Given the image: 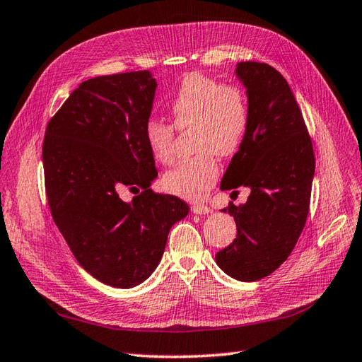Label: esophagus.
Here are the masks:
<instances>
[{
	"label": "esophagus",
	"mask_w": 362,
	"mask_h": 362,
	"mask_svg": "<svg viewBox=\"0 0 362 362\" xmlns=\"http://www.w3.org/2000/svg\"><path fill=\"white\" fill-rule=\"evenodd\" d=\"M211 211L209 206L206 204H192V212L194 214H200V216H203V214H208Z\"/></svg>",
	"instance_id": "34e87169"
}]
</instances>
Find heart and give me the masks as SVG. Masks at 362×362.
Here are the masks:
<instances>
[{
	"mask_svg": "<svg viewBox=\"0 0 362 362\" xmlns=\"http://www.w3.org/2000/svg\"><path fill=\"white\" fill-rule=\"evenodd\" d=\"M172 123L151 119L144 128V139L151 156L160 164L173 160L175 128H192L197 156L178 162L162 178V186L186 200H202L217 181L220 168L216 154L230 158L239 151L250 128L247 93L235 84L220 83L194 73L182 79L168 105Z\"/></svg>",
	"mask_w": 362,
	"mask_h": 362,
	"instance_id": "heart-1",
	"label": "heart"
}]
</instances>
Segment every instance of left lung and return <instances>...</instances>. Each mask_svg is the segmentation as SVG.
<instances>
[{
	"instance_id": "8db88e82",
	"label": "left lung",
	"mask_w": 362,
	"mask_h": 362,
	"mask_svg": "<svg viewBox=\"0 0 362 362\" xmlns=\"http://www.w3.org/2000/svg\"><path fill=\"white\" fill-rule=\"evenodd\" d=\"M247 87L250 128L220 189L248 187L247 203L233 202L238 235L216 255L225 274L256 281L281 265L303 231L311 202L315 158L311 136L284 76L264 62L235 69Z\"/></svg>"
}]
</instances>
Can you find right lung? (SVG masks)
I'll return each mask as SVG.
<instances>
[{"label": "right lung", "instance_id": "right-lung-1", "mask_svg": "<svg viewBox=\"0 0 362 362\" xmlns=\"http://www.w3.org/2000/svg\"><path fill=\"white\" fill-rule=\"evenodd\" d=\"M156 79L150 71L81 83L51 117L43 172L51 216L81 267L107 286L129 289L148 278L170 228L189 214L173 195L154 194L158 176L145 144ZM123 188H142L131 204Z\"/></svg>", "mask_w": 362, "mask_h": 362}]
</instances>
